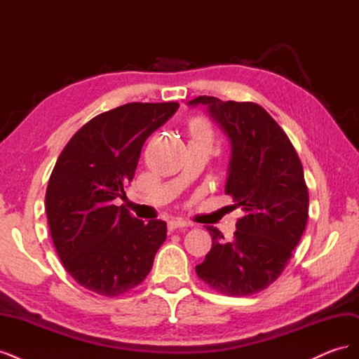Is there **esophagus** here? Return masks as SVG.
Wrapping results in <instances>:
<instances>
[{"instance_id": "obj_1", "label": "esophagus", "mask_w": 359, "mask_h": 359, "mask_svg": "<svg viewBox=\"0 0 359 359\" xmlns=\"http://www.w3.org/2000/svg\"><path fill=\"white\" fill-rule=\"evenodd\" d=\"M168 226H169L170 231H175V229H180V227H189V226H191V224H190L189 222H186V220L173 219V220H170V222L168 223Z\"/></svg>"}]
</instances>
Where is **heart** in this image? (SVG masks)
<instances>
[{"label":"heart","instance_id":"b5f03b06","mask_svg":"<svg viewBox=\"0 0 359 359\" xmlns=\"http://www.w3.org/2000/svg\"><path fill=\"white\" fill-rule=\"evenodd\" d=\"M189 133H190L191 139H201V137L210 139L211 137L210 126L206 124L203 119H201V118H196V119H193V121H190Z\"/></svg>","mask_w":359,"mask_h":359}]
</instances>
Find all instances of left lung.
<instances>
[{"mask_svg":"<svg viewBox=\"0 0 359 359\" xmlns=\"http://www.w3.org/2000/svg\"><path fill=\"white\" fill-rule=\"evenodd\" d=\"M206 104L231 139L224 193L241 206L232 241L208 226L212 245L196 266L198 277L229 297L253 295L280 277L306 231L309 189L290 139L262 106L199 95L190 106Z\"/></svg>","mask_w":359,"mask_h":359,"instance_id":"left-lung-1","label":"left lung"}]
</instances>
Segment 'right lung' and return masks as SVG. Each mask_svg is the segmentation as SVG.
<instances>
[{
  "label": "right lung",
  "instance_id": "right-lung-1",
  "mask_svg": "<svg viewBox=\"0 0 359 359\" xmlns=\"http://www.w3.org/2000/svg\"><path fill=\"white\" fill-rule=\"evenodd\" d=\"M177 102L127 103L94 116L61 151L46 189L53 245L82 287L118 297L139 286L166 241V223H144L114 199L133 181L147 137L177 112Z\"/></svg>",
  "mask_w": 359,
  "mask_h": 359
}]
</instances>
